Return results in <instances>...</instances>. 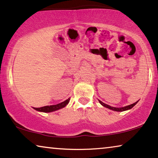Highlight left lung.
I'll use <instances>...</instances> for the list:
<instances>
[{
    "mask_svg": "<svg viewBox=\"0 0 158 158\" xmlns=\"http://www.w3.org/2000/svg\"><path fill=\"white\" fill-rule=\"evenodd\" d=\"M99 103H100L102 106H105V107L110 109V110H113V111H116V112H123V111H125V110H130V109H132V108L133 107V106H134L135 105V104H136L137 103V102H138V101H137V102H135L134 104H130V105L124 106V107L117 108V107H113V106H110V105H107V104H104V103H103V102H101V101H99Z\"/></svg>",
    "mask_w": 158,
    "mask_h": 158,
    "instance_id": "1",
    "label": "left lung"
}]
</instances>
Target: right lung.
Instances as JSON below:
<instances>
[{
	"instance_id": "add662e5",
	"label": "right lung",
	"mask_w": 158,
	"mask_h": 158,
	"mask_svg": "<svg viewBox=\"0 0 158 158\" xmlns=\"http://www.w3.org/2000/svg\"><path fill=\"white\" fill-rule=\"evenodd\" d=\"M69 100L70 99H68L63 102H61V103L56 104V105L45 106H42V107H38V108L34 107V109L35 110L39 111V112H54V111H56V110H59V109L64 107L66 104H68L69 102Z\"/></svg>"
}]
</instances>
